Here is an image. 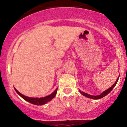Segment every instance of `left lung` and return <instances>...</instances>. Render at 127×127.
Instances as JSON below:
<instances>
[{
	"label": "left lung",
	"instance_id": "left-lung-1",
	"mask_svg": "<svg viewBox=\"0 0 127 127\" xmlns=\"http://www.w3.org/2000/svg\"><path fill=\"white\" fill-rule=\"evenodd\" d=\"M119 76L118 77V78H117V80L116 81V82L114 83V84H113V85H112V86L111 87L109 88H108L107 90H105L104 92H103V93H101L99 95H97V96H93V95H88L87 93H85V92H81V91L79 90V92H80V93H81L82 95H84V96H86L87 98H91V99H101V98H103V97H104L105 96L107 95L108 93H109L110 92L112 91V90L113 89L114 87L115 86H116V85L117 84V81H118L119 80Z\"/></svg>",
	"mask_w": 127,
	"mask_h": 127
}]
</instances>
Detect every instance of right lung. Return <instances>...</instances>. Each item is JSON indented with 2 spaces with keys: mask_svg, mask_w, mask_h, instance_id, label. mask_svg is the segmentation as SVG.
<instances>
[{
  "mask_svg": "<svg viewBox=\"0 0 127 127\" xmlns=\"http://www.w3.org/2000/svg\"><path fill=\"white\" fill-rule=\"evenodd\" d=\"M15 91L16 92V93L21 97L23 98L24 100L27 101L29 102L31 104H33L35 105H43L45 104L48 101H50L56 95V93H57V90L58 88H56L55 90L54 91V92L50 94V95L47 96L43 97V98H31V97H28L26 96H24L23 94H21V93L18 92L16 88H15Z\"/></svg>",
  "mask_w": 127,
  "mask_h": 127,
  "instance_id": "add662e5",
  "label": "right lung"
}]
</instances>
